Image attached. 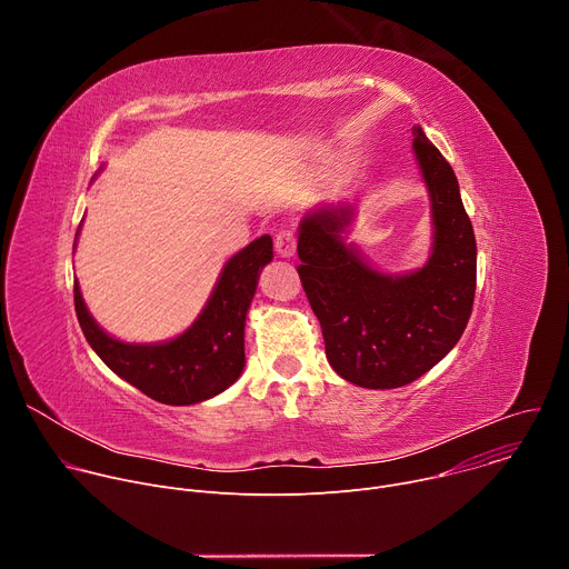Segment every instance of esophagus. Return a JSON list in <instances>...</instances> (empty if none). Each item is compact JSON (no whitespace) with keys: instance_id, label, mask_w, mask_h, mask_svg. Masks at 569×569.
Returning <instances> with one entry per match:
<instances>
[{"instance_id":"1","label":"esophagus","mask_w":569,"mask_h":569,"mask_svg":"<svg viewBox=\"0 0 569 569\" xmlns=\"http://www.w3.org/2000/svg\"><path fill=\"white\" fill-rule=\"evenodd\" d=\"M274 250L281 259H290L297 252V236L292 231H279L274 236Z\"/></svg>"}]
</instances>
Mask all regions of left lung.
Masks as SVG:
<instances>
[{
    "mask_svg": "<svg viewBox=\"0 0 569 569\" xmlns=\"http://www.w3.org/2000/svg\"><path fill=\"white\" fill-rule=\"evenodd\" d=\"M415 154L430 196L432 252L402 274L376 270L345 242L351 204H321L299 222L297 268L338 376L367 389L410 385L459 342L472 312L477 246L452 167L421 126Z\"/></svg>",
    "mask_w": 569,
    "mask_h": 569,
    "instance_id": "1",
    "label": "left lung"
}]
</instances>
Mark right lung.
Listing matches in <instances>:
<instances>
[{"instance_id":"1","label":"right lung","mask_w":569,"mask_h":569,"mask_svg":"<svg viewBox=\"0 0 569 569\" xmlns=\"http://www.w3.org/2000/svg\"><path fill=\"white\" fill-rule=\"evenodd\" d=\"M78 238V231H76ZM272 261L266 233L233 254L204 308L191 327L173 340L134 345L106 333L90 315L78 281L73 303L78 323L97 356L126 382L164 405H196L231 387L246 367V317L261 270Z\"/></svg>"}]
</instances>
